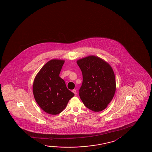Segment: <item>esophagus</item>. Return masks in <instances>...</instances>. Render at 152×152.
I'll use <instances>...</instances> for the list:
<instances>
[{"instance_id": "esophagus-1", "label": "esophagus", "mask_w": 152, "mask_h": 152, "mask_svg": "<svg viewBox=\"0 0 152 152\" xmlns=\"http://www.w3.org/2000/svg\"><path fill=\"white\" fill-rule=\"evenodd\" d=\"M72 92L75 94V95H76V94H77V92H76V90H73L72 91Z\"/></svg>"}]
</instances>
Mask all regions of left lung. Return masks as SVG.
Instances as JSON below:
<instances>
[{
  "label": "left lung",
  "instance_id": "1",
  "mask_svg": "<svg viewBox=\"0 0 152 152\" xmlns=\"http://www.w3.org/2000/svg\"><path fill=\"white\" fill-rule=\"evenodd\" d=\"M83 82L80 98L88 109L99 112L107 107L115 92V78L111 67L100 58L89 56L78 60Z\"/></svg>",
  "mask_w": 152,
  "mask_h": 152
}]
</instances>
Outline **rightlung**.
<instances>
[{
  "label": "right lung",
  "instance_id": "obj_1",
  "mask_svg": "<svg viewBox=\"0 0 152 152\" xmlns=\"http://www.w3.org/2000/svg\"><path fill=\"white\" fill-rule=\"evenodd\" d=\"M64 60L53 59L45 64L36 76L33 92L36 102L49 114L62 112L74 94L68 90L59 76Z\"/></svg>",
  "mask_w": 152,
  "mask_h": 152
}]
</instances>
